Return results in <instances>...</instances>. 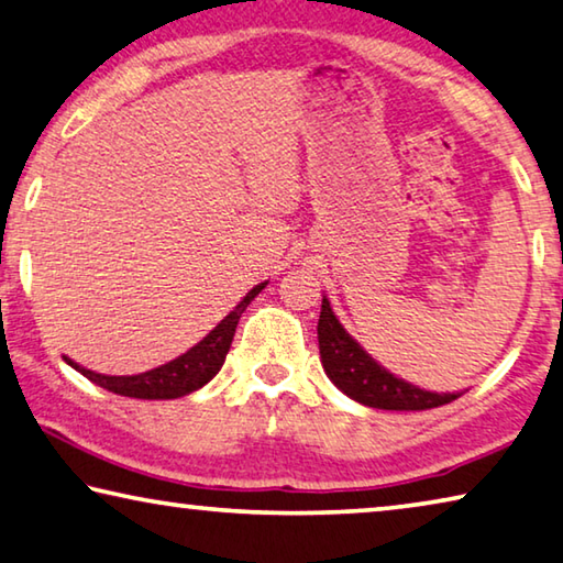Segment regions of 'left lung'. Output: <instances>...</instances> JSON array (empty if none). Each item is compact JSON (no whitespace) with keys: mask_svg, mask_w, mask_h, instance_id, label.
Returning <instances> with one entry per match:
<instances>
[{"mask_svg":"<svg viewBox=\"0 0 563 563\" xmlns=\"http://www.w3.org/2000/svg\"><path fill=\"white\" fill-rule=\"evenodd\" d=\"M318 345L328 378L345 396L363 406L383 410H426L459 398V394H431V390L416 388L388 373L345 333V328L338 323L330 310L328 298H323V306H320Z\"/></svg>","mask_w":563,"mask_h":563,"instance_id":"obj_1","label":"left lung"}]
</instances>
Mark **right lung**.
Segmentation results:
<instances>
[{
    "mask_svg": "<svg viewBox=\"0 0 563 563\" xmlns=\"http://www.w3.org/2000/svg\"><path fill=\"white\" fill-rule=\"evenodd\" d=\"M263 288L265 283L255 285V288L250 290L247 296L240 300L238 306L230 310V313L222 318L198 345H192L190 351L180 355V358L169 361L147 373H140V376H102V373L82 368V365H77L75 361L69 358L65 361L73 365L75 371L82 373L85 378H89L107 390H112V394L118 396L142 398V400H167V398L187 396L192 394V390L202 388L208 380L216 378V373L222 368V363H225L230 343H233L240 316L245 313L250 300H253Z\"/></svg>",
    "mask_w": 563,
    "mask_h": 563,
    "instance_id": "right-lung-1",
    "label": "right lung"
}]
</instances>
